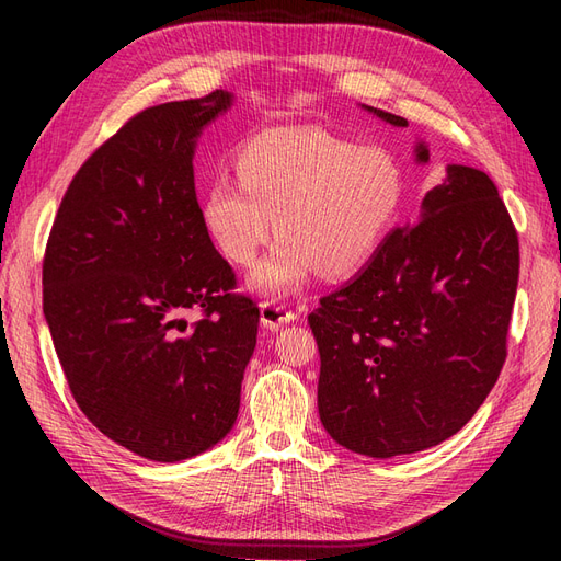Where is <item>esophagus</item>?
Masks as SVG:
<instances>
[{
    "label": "esophagus",
    "mask_w": 561,
    "mask_h": 561,
    "mask_svg": "<svg viewBox=\"0 0 561 561\" xmlns=\"http://www.w3.org/2000/svg\"><path fill=\"white\" fill-rule=\"evenodd\" d=\"M262 325L266 330H278L283 325H287V322H293L297 318V313L293 309H287L285 304H278V301H262Z\"/></svg>",
    "instance_id": "esophagus-1"
}]
</instances>
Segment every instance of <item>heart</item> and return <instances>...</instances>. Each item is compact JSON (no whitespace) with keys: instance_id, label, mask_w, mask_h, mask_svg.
<instances>
[{"instance_id":"obj_1","label":"heart","mask_w":561,"mask_h":561,"mask_svg":"<svg viewBox=\"0 0 561 561\" xmlns=\"http://www.w3.org/2000/svg\"><path fill=\"white\" fill-rule=\"evenodd\" d=\"M404 178L379 145H355L316 128H276L236 154V178L219 171L203 196V222L233 264L257 260L271 233L280 241L252 274L262 293H293L313 271H358L393 229Z\"/></svg>"}]
</instances>
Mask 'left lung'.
Returning a JSON list of instances; mask_svg holds the SVG:
<instances>
[{"instance_id":"8db88e82","label":"left lung","mask_w":561,"mask_h":561,"mask_svg":"<svg viewBox=\"0 0 561 561\" xmlns=\"http://www.w3.org/2000/svg\"><path fill=\"white\" fill-rule=\"evenodd\" d=\"M416 161H428L426 145ZM517 278V229L496 184L449 165L423 196L421 222L390 231L309 316L325 431L371 458L423 451L461 431L503 369Z\"/></svg>"}]
</instances>
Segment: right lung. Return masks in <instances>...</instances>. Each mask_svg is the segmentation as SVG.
<instances>
[{
	"label": "right lung",
	"instance_id": "1",
	"mask_svg": "<svg viewBox=\"0 0 561 561\" xmlns=\"http://www.w3.org/2000/svg\"><path fill=\"white\" fill-rule=\"evenodd\" d=\"M229 105L213 91L130 116L67 186L44 252V316L79 410L161 463L231 431L257 344L260 307L236 293L194 184L198 133Z\"/></svg>",
	"mask_w": 561,
	"mask_h": 561
}]
</instances>
